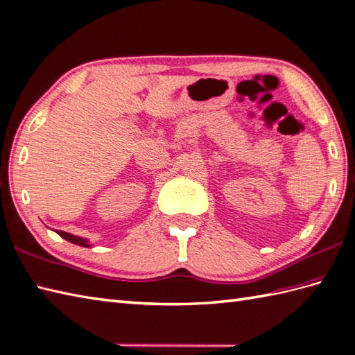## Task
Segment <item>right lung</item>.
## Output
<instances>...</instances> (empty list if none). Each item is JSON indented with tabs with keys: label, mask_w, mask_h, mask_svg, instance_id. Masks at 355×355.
Returning a JSON list of instances; mask_svg holds the SVG:
<instances>
[{
	"label": "right lung",
	"mask_w": 355,
	"mask_h": 355,
	"mask_svg": "<svg viewBox=\"0 0 355 355\" xmlns=\"http://www.w3.org/2000/svg\"><path fill=\"white\" fill-rule=\"evenodd\" d=\"M60 236L62 238H64L66 241H69V243H72V244H76V245H81V247H92V244H89V241L85 239V238H80V236H75V235H72V233H67V232H62V230H58L57 232Z\"/></svg>",
	"instance_id": "add662e5"
}]
</instances>
